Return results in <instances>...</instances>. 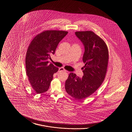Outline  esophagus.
<instances>
[{"label":"esophagus","mask_w":132,"mask_h":132,"mask_svg":"<svg viewBox=\"0 0 132 132\" xmlns=\"http://www.w3.org/2000/svg\"><path fill=\"white\" fill-rule=\"evenodd\" d=\"M63 71L64 72H67V71L66 70H65L63 67H61V68H59V70H58L59 72H63Z\"/></svg>","instance_id":"obj_1"}]
</instances>
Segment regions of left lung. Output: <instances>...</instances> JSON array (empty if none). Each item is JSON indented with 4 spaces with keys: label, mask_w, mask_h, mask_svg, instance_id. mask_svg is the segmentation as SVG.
<instances>
[{
    "label": "left lung",
    "mask_w": 132,
    "mask_h": 132,
    "mask_svg": "<svg viewBox=\"0 0 132 132\" xmlns=\"http://www.w3.org/2000/svg\"><path fill=\"white\" fill-rule=\"evenodd\" d=\"M75 35L85 47L84 75L80 78L71 73L65 82V89L72 97L80 100L94 93L103 82L109 54L105 43L93 31H76Z\"/></svg>",
    "instance_id": "left-lung-1"
}]
</instances>
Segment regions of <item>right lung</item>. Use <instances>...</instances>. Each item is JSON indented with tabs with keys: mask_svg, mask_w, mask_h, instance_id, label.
I'll return each instance as SVG.
<instances>
[{
	"mask_svg": "<svg viewBox=\"0 0 132 132\" xmlns=\"http://www.w3.org/2000/svg\"><path fill=\"white\" fill-rule=\"evenodd\" d=\"M68 31L50 30L37 35L31 40L26 56V73L32 88L37 94L46 92L58 68L47 60L55 53L59 43Z\"/></svg>",
	"mask_w": 132,
	"mask_h": 132,
	"instance_id": "1",
	"label": "right lung"
}]
</instances>
